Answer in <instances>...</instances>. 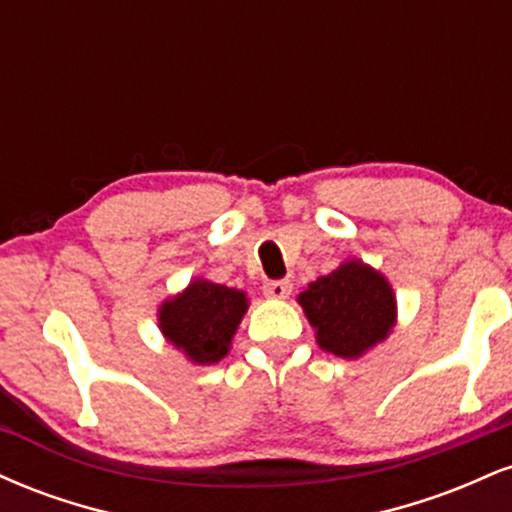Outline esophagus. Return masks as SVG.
Listing matches in <instances>:
<instances>
[{
	"label": "esophagus",
	"instance_id": "34e87169",
	"mask_svg": "<svg viewBox=\"0 0 512 512\" xmlns=\"http://www.w3.org/2000/svg\"><path fill=\"white\" fill-rule=\"evenodd\" d=\"M291 289H293L291 281H267V284H264V296L276 298V301H284V298H289Z\"/></svg>",
	"mask_w": 512,
	"mask_h": 512
}]
</instances>
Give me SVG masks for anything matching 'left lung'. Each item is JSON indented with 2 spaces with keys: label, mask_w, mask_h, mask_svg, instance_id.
<instances>
[{
  "label": "left lung",
  "mask_w": 512,
  "mask_h": 512,
  "mask_svg": "<svg viewBox=\"0 0 512 512\" xmlns=\"http://www.w3.org/2000/svg\"><path fill=\"white\" fill-rule=\"evenodd\" d=\"M298 305L315 330L322 351L361 358L383 344L397 325V296L387 276L358 257L310 281Z\"/></svg>",
  "instance_id": "obj_1"
}]
</instances>
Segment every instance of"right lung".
<instances>
[{"label": "right lung", "mask_w": 512, "mask_h": 512, "mask_svg": "<svg viewBox=\"0 0 512 512\" xmlns=\"http://www.w3.org/2000/svg\"><path fill=\"white\" fill-rule=\"evenodd\" d=\"M248 308L245 291L195 276L180 293L158 305V330L187 361L211 366L228 356Z\"/></svg>", "instance_id": "obj_1"}]
</instances>
